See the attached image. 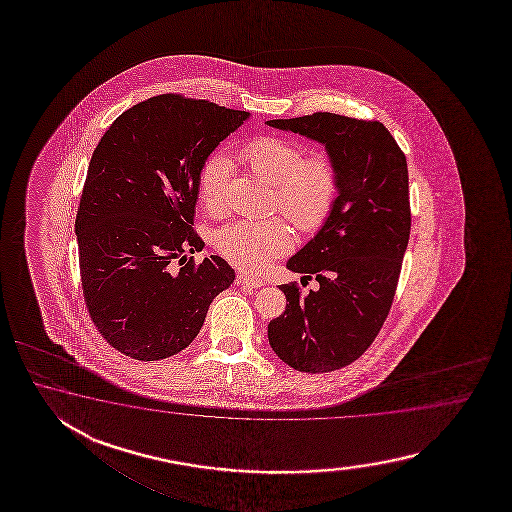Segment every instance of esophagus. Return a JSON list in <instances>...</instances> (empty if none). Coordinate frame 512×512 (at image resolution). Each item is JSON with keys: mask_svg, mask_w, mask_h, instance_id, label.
<instances>
[{"mask_svg": "<svg viewBox=\"0 0 512 512\" xmlns=\"http://www.w3.org/2000/svg\"><path fill=\"white\" fill-rule=\"evenodd\" d=\"M236 282L243 285V287H251V289H258L261 285H265L263 280H258V278H251V276H247V274H238L236 276Z\"/></svg>", "mask_w": 512, "mask_h": 512, "instance_id": "34e87169", "label": "esophagus"}]
</instances>
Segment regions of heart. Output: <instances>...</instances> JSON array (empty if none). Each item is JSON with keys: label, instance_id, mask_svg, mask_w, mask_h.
Segmentation results:
<instances>
[{"label": "heart", "instance_id": "obj_1", "mask_svg": "<svg viewBox=\"0 0 512 512\" xmlns=\"http://www.w3.org/2000/svg\"><path fill=\"white\" fill-rule=\"evenodd\" d=\"M238 159L272 185V205L300 232H316L326 223L340 192V172L331 153L318 150L304 155L296 141L260 135L241 144ZM229 170L221 153H212L201 166L199 199L210 212L225 205ZM214 243L230 263L260 272L291 249L293 236L283 219H243L221 227Z\"/></svg>", "mask_w": 512, "mask_h": 512}]
</instances>
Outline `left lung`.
<instances>
[{
  "label": "left lung",
  "mask_w": 512,
  "mask_h": 512,
  "mask_svg": "<svg viewBox=\"0 0 512 512\" xmlns=\"http://www.w3.org/2000/svg\"><path fill=\"white\" fill-rule=\"evenodd\" d=\"M267 124L326 144L340 172L333 212L287 261L320 289L302 296L296 282L280 285L289 304L269 322V344L294 370H340L370 348L392 309L412 227L406 157L379 120L318 111Z\"/></svg>",
  "instance_id": "obj_1"
}]
</instances>
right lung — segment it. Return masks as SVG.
Returning <instances> with one entry per match:
<instances>
[{"instance_id": "1", "label": "right lung", "mask_w": 512, "mask_h": 512, "mask_svg": "<svg viewBox=\"0 0 512 512\" xmlns=\"http://www.w3.org/2000/svg\"><path fill=\"white\" fill-rule=\"evenodd\" d=\"M247 117L166 93L126 109L98 142L75 219L80 280L98 333L126 357L185 349L234 282L219 256L184 261L205 245L192 227L201 166ZM174 259L186 264L177 275Z\"/></svg>"}]
</instances>
